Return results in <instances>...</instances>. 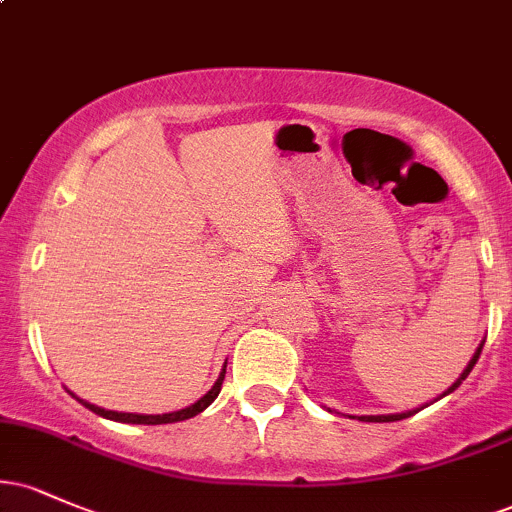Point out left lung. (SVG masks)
<instances>
[{
  "label": "left lung",
  "mask_w": 512,
  "mask_h": 512,
  "mask_svg": "<svg viewBox=\"0 0 512 512\" xmlns=\"http://www.w3.org/2000/svg\"><path fill=\"white\" fill-rule=\"evenodd\" d=\"M484 342H486V339H481V344L477 346V351H474L472 361H469V363H467V368H464V370H462V373H460V378H457V380H455V383H452V385L448 387V390H445V392H443V395H438V399H443L445 395H450V392H455V390H457V387H460V385H462V380H464V378H467V375H469V373H472L474 363H477V361H479V356H481V349H484ZM438 399H433V402H438ZM433 402H431V404H433ZM426 407H428V404H424V407H416V409L402 411V414H378V416H373V414H370V416H351V419H358V421H366V424H390V421H402V419H407V416H411V414H416V411H421V409H426Z\"/></svg>",
  "instance_id": "left-lung-1"
}]
</instances>
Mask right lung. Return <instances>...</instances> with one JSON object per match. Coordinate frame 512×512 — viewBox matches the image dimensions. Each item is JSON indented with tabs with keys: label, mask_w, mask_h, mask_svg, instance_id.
Wrapping results in <instances>:
<instances>
[{
	"label": "right lung",
	"mask_w": 512,
	"mask_h": 512,
	"mask_svg": "<svg viewBox=\"0 0 512 512\" xmlns=\"http://www.w3.org/2000/svg\"><path fill=\"white\" fill-rule=\"evenodd\" d=\"M223 375H226V366L221 368L219 378H216V383L211 390L207 392L204 397H199L195 404H190V407L180 409V411H170V414H129V411H110V409H101L96 407V404L91 402H84V399H79L74 395V392H69V395L79 399L81 404H84L86 409H91L93 414L103 416V419H110V421H120V424H144V426H158V424H175V421H185V419H192V416H197L199 411H204L209 407L211 402H214L216 397H219L221 392V383H223Z\"/></svg>",
	"instance_id": "add662e5"
}]
</instances>
